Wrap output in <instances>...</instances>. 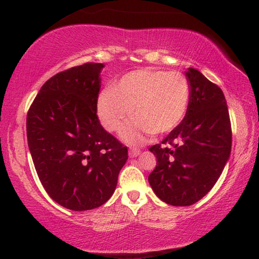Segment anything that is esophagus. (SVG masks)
Segmentation results:
<instances>
[{
  "label": "esophagus",
  "mask_w": 259,
  "mask_h": 259,
  "mask_svg": "<svg viewBox=\"0 0 259 259\" xmlns=\"http://www.w3.org/2000/svg\"><path fill=\"white\" fill-rule=\"evenodd\" d=\"M139 154H140V150H138V148H130L129 151L130 157H137Z\"/></svg>",
  "instance_id": "esophagus-1"
}]
</instances>
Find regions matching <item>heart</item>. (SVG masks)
<instances>
[{
  "label": "heart",
  "mask_w": 259,
  "mask_h": 259,
  "mask_svg": "<svg viewBox=\"0 0 259 259\" xmlns=\"http://www.w3.org/2000/svg\"><path fill=\"white\" fill-rule=\"evenodd\" d=\"M190 103V84L183 74L161 69H138L125 74L98 97L99 121L117 133L131 115L136 121L122 130L128 144H142L151 134H165L181 123Z\"/></svg>",
  "instance_id": "b5f03b06"
}]
</instances>
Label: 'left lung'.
<instances>
[{
	"instance_id": "8db88e82",
	"label": "left lung",
	"mask_w": 259,
	"mask_h": 259,
	"mask_svg": "<svg viewBox=\"0 0 259 259\" xmlns=\"http://www.w3.org/2000/svg\"><path fill=\"white\" fill-rule=\"evenodd\" d=\"M190 103L183 121L150 151L156 156L148 182L163 202L186 207L211 190L230 159L232 130L225 96L195 68L185 72Z\"/></svg>"
}]
</instances>
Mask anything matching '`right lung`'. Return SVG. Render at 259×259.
Returning a JSON list of instances; mask_svg holds the SVG:
<instances>
[{"mask_svg": "<svg viewBox=\"0 0 259 259\" xmlns=\"http://www.w3.org/2000/svg\"><path fill=\"white\" fill-rule=\"evenodd\" d=\"M104 64L60 72L38 91L27 113L30 155L50 198L74 211L103 205L115 191L128 148L97 116Z\"/></svg>", "mask_w": 259, "mask_h": 259, "instance_id": "1", "label": "right lung"}]
</instances>
